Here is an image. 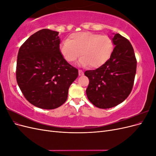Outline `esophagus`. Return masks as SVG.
Masks as SVG:
<instances>
[{
    "instance_id": "1",
    "label": "esophagus",
    "mask_w": 156,
    "mask_h": 156,
    "mask_svg": "<svg viewBox=\"0 0 156 156\" xmlns=\"http://www.w3.org/2000/svg\"><path fill=\"white\" fill-rule=\"evenodd\" d=\"M84 75V73H83V72L82 70H81V69H79V76H82V75Z\"/></svg>"
}]
</instances>
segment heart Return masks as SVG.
<instances>
[{"label":"heart","mask_w":156,"mask_h":156,"mask_svg":"<svg viewBox=\"0 0 156 156\" xmlns=\"http://www.w3.org/2000/svg\"><path fill=\"white\" fill-rule=\"evenodd\" d=\"M114 45L107 35H100L92 32H78L71 34L68 40L60 45V52L69 62H74L81 55L78 64L82 66L98 68L110 58Z\"/></svg>","instance_id":"heart-1"}]
</instances>
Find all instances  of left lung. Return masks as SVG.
<instances>
[{
  "label": "left lung",
  "instance_id": "8db88e82",
  "mask_svg": "<svg viewBox=\"0 0 156 156\" xmlns=\"http://www.w3.org/2000/svg\"><path fill=\"white\" fill-rule=\"evenodd\" d=\"M115 45L110 58L95 70L84 75L89 79L87 98L94 105L108 108L123 102L133 86L136 60L128 40L120 34L111 37Z\"/></svg>",
  "mask_w": 156,
  "mask_h": 156
}]
</instances>
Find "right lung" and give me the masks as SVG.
I'll use <instances>...</instances> for the list:
<instances>
[{
    "mask_svg": "<svg viewBox=\"0 0 156 156\" xmlns=\"http://www.w3.org/2000/svg\"><path fill=\"white\" fill-rule=\"evenodd\" d=\"M60 43L58 32L44 29L30 36L18 52V86L28 101L44 109L62 105L78 77L77 69L61 55Z\"/></svg>",
    "mask_w": 156,
    "mask_h": 156,
    "instance_id": "1",
    "label": "right lung"
}]
</instances>
